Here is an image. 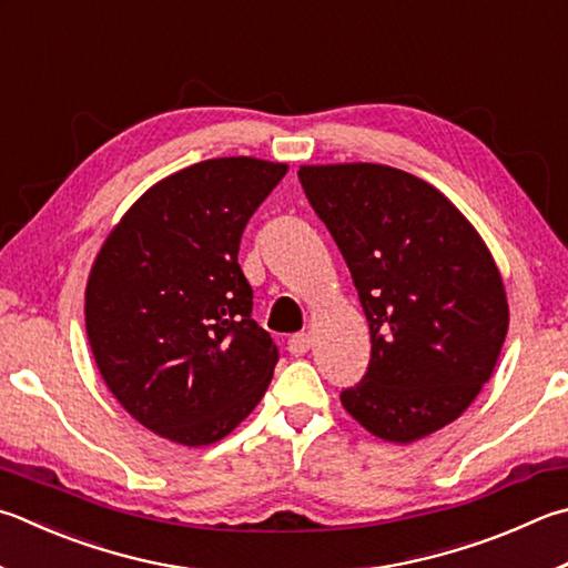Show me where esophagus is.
Instances as JSON below:
<instances>
[{"instance_id": "esophagus-1", "label": "esophagus", "mask_w": 568, "mask_h": 568, "mask_svg": "<svg viewBox=\"0 0 568 568\" xmlns=\"http://www.w3.org/2000/svg\"><path fill=\"white\" fill-rule=\"evenodd\" d=\"M311 347H313V335L311 333H297V335L287 339V349H291V355H295V357L305 355Z\"/></svg>"}]
</instances>
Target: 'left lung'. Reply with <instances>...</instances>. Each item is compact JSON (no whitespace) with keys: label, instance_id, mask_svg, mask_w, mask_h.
Here are the masks:
<instances>
[{"label":"left lung","instance_id":"left-lung-1","mask_svg":"<svg viewBox=\"0 0 568 568\" xmlns=\"http://www.w3.org/2000/svg\"><path fill=\"white\" fill-rule=\"evenodd\" d=\"M297 176L353 273L373 337L365 379L339 402L395 445L447 427L491 377L509 329L487 243L445 193L407 171L320 163Z\"/></svg>","mask_w":568,"mask_h":568}]
</instances>
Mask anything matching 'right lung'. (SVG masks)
<instances>
[{"instance_id": "right-lung-1", "label": "right lung", "mask_w": 568, "mask_h": 568, "mask_svg": "<svg viewBox=\"0 0 568 568\" xmlns=\"http://www.w3.org/2000/svg\"><path fill=\"white\" fill-rule=\"evenodd\" d=\"M287 163L229 156L153 183L91 265V355L119 405L183 447L223 439L271 385L277 345L251 317L245 223Z\"/></svg>"}]
</instances>
